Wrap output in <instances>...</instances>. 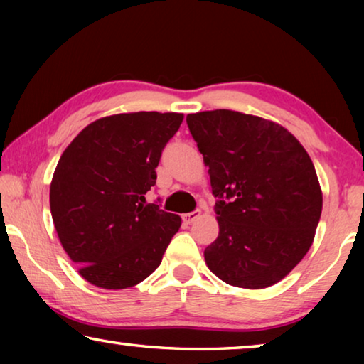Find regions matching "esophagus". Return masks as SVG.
Masks as SVG:
<instances>
[{
	"instance_id": "34e87169",
	"label": "esophagus",
	"mask_w": 364,
	"mask_h": 364,
	"mask_svg": "<svg viewBox=\"0 0 364 364\" xmlns=\"http://www.w3.org/2000/svg\"><path fill=\"white\" fill-rule=\"evenodd\" d=\"M199 217H200V210H194V212L184 213L183 215V221H184V223H193V221L197 220Z\"/></svg>"
}]
</instances>
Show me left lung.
Masks as SVG:
<instances>
[{
	"mask_svg": "<svg viewBox=\"0 0 364 364\" xmlns=\"http://www.w3.org/2000/svg\"><path fill=\"white\" fill-rule=\"evenodd\" d=\"M208 165L218 237L205 263L226 284L263 289L291 273L310 249L323 210L316 170L278 123L234 110L189 114Z\"/></svg>",
	"mask_w": 364,
	"mask_h": 364,
	"instance_id": "8db88e82",
	"label": "left lung"
}]
</instances>
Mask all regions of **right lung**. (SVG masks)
Returning a JSON list of instances; mask_svg holds the SVG:
<instances>
[{"instance_id": "add662e5", "label": "right lung", "mask_w": 364, "mask_h": 364, "mask_svg": "<svg viewBox=\"0 0 364 364\" xmlns=\"http://www.w3.org/2000/svg\"><path fill=\"white\" fill-rule=\"evenodd\" d=\"M183 114L133 112L90 123L60 156L49 188L59 241L93 286L127 289L159 268L180 215L147 204L160 156Z\"/></svg>"}]
</instances>
